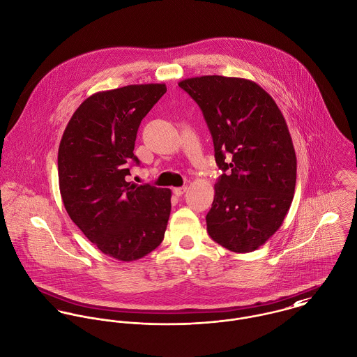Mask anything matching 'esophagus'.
I'll return each instance as SVG.
<instances>
[{"label":"esophagus","instance_id":"esophagus-1","mask_svg":"<svg viewBox=\"0 0 357 357\" xmlns=\"http://www.w3.org/2000/svg\"><path fill=\"white\" fill-rule=\"evenodd\" d=\"M185 191H187V187H177V188L173 190L176 197H183L185 194Z\"/></svg>","mask_w":357,"mask_h":357}]
</instances>
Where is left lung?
Instances as JSON below:
<instances>
[{
  "instance_id": "1",
  "label": "left lung",
  "mask_w": 357,
  "mask_h": 357,
  "mask_svg": "<svg viewBox=\"0 0 357 357\" xmlns=\"http://www.w3.org/2000/svg\"><path fill=\"white\" fill-rule=\"evenodd\" d=\"M178 86L201 107L222 170L207 232L231 252H255L280 228L294 198L297 158L284 116L250 79L204 75Z\"/></svg>"
}]
</instances>
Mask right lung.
<instances>
[{"label": "right lung", "instance_id": "add662e5", "mask_svg": "<svg viewBox=\"0 0 357 357\" xmlns=\"http://www.w3.org/2000/svg\"><path fill=\"white\" fill-rule=\"evenodd\" d=\"M165 84L128 85L89 96L73 114L59 153V188L74 224L119 261L151 253L163 241L172 191L126 181L139 126Z\"/></svg>", "mask_w": 357, "mask_h": 357}]
</instances>
